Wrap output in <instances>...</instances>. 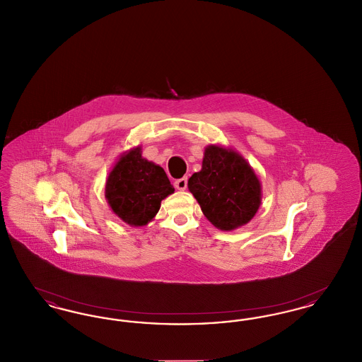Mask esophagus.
Returning a JSON list of instances; mask_svg holds the SVG:
<instances>
[{"label": "esophagus", "mask_w": 362, "mask_h": 362, "mask_svg": "<svg viewBox=\"0 0 362 362\" xmlns=\"http://www.w3.org/2000/svg\"><path fill=\"white\" fill-rule=\"evenodd\" d=\"M175 187H176L177 189H180V191L186 189V187H187V177H182V179H177V180L175 182Z\"/></svg>", "instance_id": "1"}]
</instances>
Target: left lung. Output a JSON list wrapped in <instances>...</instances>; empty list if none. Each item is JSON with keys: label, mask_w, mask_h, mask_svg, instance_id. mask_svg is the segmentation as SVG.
I'll return each mask as SVG.
<instances>
[{"label": "left lung", "mask_w": 362, "mask_h": 362, "mask_svg": "<svg viewBox=\"0 0 362 362\" xmlns=\"http://www.w3.org/2000/svg\"><path fill=\"white\" fill-rule=\"evenodd\" d=\"M189 189L205 217L221 230L250 223L262 202L258 176L243 156L220 145H209L202 170L192 173Z\"/></svg>", "instance_id": "8db88e82"}]
</instances>
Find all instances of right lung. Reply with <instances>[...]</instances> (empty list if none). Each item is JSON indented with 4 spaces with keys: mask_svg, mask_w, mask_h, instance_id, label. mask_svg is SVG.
<instances>
[{
    "mask_svg": "<svg viewBox=\"0 0 362 362\" xmlns=\"http://www.w3.org/2000/svg\"><path fill=\"white\" fill-rule=\"evenodd\" d=\"M175 189L165 171L142 157L141 146L123 153L105 182V199L123 223L142 226L153 220L161 201Z\"/></svg>",
    "mask_w": 362,
    "mask_h": 362,
    "instance_id": "add662e5",
    "label": "right lung"
}]
</instances>
